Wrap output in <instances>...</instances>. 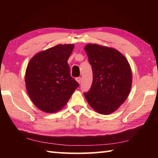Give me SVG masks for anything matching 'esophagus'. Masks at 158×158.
<instances>
[{
	"instance_id": "34e87169",
	"label": "esophagus",
	"mask_w": 158,
	"mask_h": 158,
	"mask_svg": "<svg viewBox=\"0 0 158 158\" xmlns=\"http://www.w3.org/2000/svg\"><path fill=\"white\" fill-rule=\"evenodd\" d=\"M76 81L79 83V84H80V83H81V78L80 77H77L76 78Z\"/></svg>"
}]
</instances>
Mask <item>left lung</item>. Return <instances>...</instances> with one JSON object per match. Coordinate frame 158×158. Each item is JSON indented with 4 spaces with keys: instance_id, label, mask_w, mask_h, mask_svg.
<instances>
[{
    "instance_id": "left-lung-1",
    "label": "left lung",
    "mask_w": 158,
    "mask_h": 158,
    "mask_svg": "<svg viewBox=\"0 0 158 158\" xmlns=\"http://www.w3.org/2000/svg\"><path fill=\"white\" fill-rule=\"evenodd\" d=\"M93 69V83L84 96L90 106L99 114L108 115L126 100L132 86V75L129 63L113 48L89 44L84 47Z\"/></svg>"
}]
</instances>
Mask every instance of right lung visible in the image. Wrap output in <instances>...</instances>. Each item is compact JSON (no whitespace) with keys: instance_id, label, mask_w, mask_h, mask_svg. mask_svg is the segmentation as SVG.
<instances>
[{"instance_id":"add662e5","label":"right lung","mask_w":158,"mask_h":158,"mask_svg":"<svg viewBox=\"0 0 158 158\" xmlns=\"http://www.w3.org/2000/svg\"><path fill=\"white\" fill-rule=\"evenodd\" d=\"M74 45L58 44L37 53L28 64L26 87L31 101L47 113L62 109L79 86L69 73L68 60Z\"/></svg>"}]
</instances>
